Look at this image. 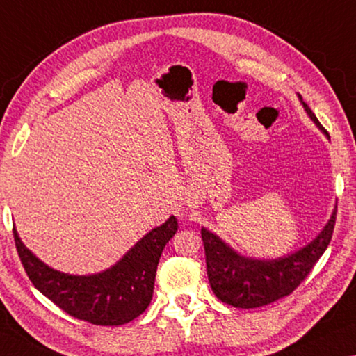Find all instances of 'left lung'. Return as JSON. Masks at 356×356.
Returning <instances> with one entry per match:
<instances>
[{"label": "left lung", "mask_w": 356, "mask_h": 356, "mask_svg": "<svg viewBox=\"0 0 356 356\" xmlns=\"http://www.w3.org/2000/svg\"><path fill=\"white\" fill-rule=\"evenodd\" d=\"M302 102V98H300ZM305 111L314 122L327 135L323 125L309 105L302 102ZM336 213H332L321 234L307 247L275 261H253L243 258L221 242L218 235L202 229L205 248L207 275L215 296L224 304L237 309H256L289 296L305 280L325 253L336 226Z\"/></svg>", "instance_id": "obj_1"}]
</instances>
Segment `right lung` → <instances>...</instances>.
Instances as JSON below:
<instances>
[{
    "instance_id": "1",
    "label": "right lung",
    "mask_w": 356,
    "mask_h": 356,
    "mask_svg": "<svg viewBox=\"0 0 356 356\" xmlns=\"http://www.w3.org/2000/svg\"><path fill=\"white\" fill-rule=\"evenodd\" d=\"M177 231V218L170 216L162 226L146 234L111 269L76 277L42 264L24 247L13 229L20 262L35 288L70 316L98 326L125 325L147 309L162 250Z\"/></svg>"
}]
</instances>
